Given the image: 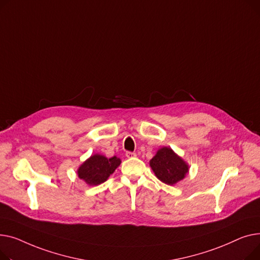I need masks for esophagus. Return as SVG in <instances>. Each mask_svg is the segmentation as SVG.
Masks as SVG:
<instances>
[{"mask_svg": "<svg viewBox=\"0 0 260 260\" xmlns=\"http://www.w3.org/2000/svg\"><path fill=\"white\" fill-rule=\"evenodd\" d=\"M126 156L128 158H133V157L136 156V154L134 153V152H126Z\"/></svg>", "mask_w": 260, "mask_h": 260, "instance_id": "34e87169", "label": "esophagus"}]
</instances>
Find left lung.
<instances>
[{"mask_svg":"<svg viewBox=\"0 0 260 260\" xmlns=\"http://www.w3.org/2000/svg\"><path fill=\"white\" fill-rule=\"evenodd\" d=\"M150 167L160 181L170 186L184 179L189 171L188 164L168 147H162L156 152L150 160Z\"/></svg>","mask_w":260,"mask_h":260,"instance_id":"left-lung-1","label":"left lung"}]
</instances>
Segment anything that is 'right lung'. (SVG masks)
Masks as SVG:
<instances>
[{
  "mask_svg": "<svg viewBox=\"0 0 260 260\" xmlns=\"http://www.w3.org/2000/svg\"><path fill=\"white\" fill-rule=\"evenodd\" d=\"M120 162L121 160L116 156L107 158L104 155L94 154L80 166L78 175L89 186H98L108 179Z\"/></svg>",
  "mask_w": 260,
  "mask_h": 260,
  "instance_id": "add662e5",
  "label": "right lung"
}]
</instances>
